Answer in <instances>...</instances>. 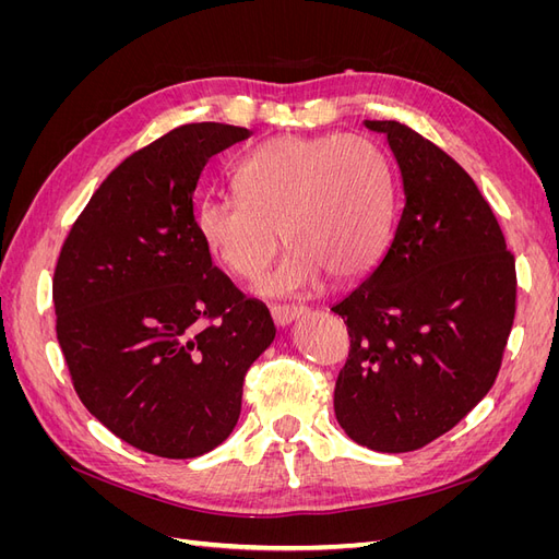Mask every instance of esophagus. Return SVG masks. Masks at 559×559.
I'll list each match as a JSON object with an SVG mask.
<instances>
[{"mask_svg": "<svg viewBox=\"0 0 559 559\" xmlns=\"http://www.w3.org/2000/svg\"><path fill=\"white\" fill-rule=\"evenodd\" d=\"M270 314H273V321L277 326H289L294 319L306 314V308L302 306H273L270 308Z\"/></svg>", "mask_w": 559, "mask_h": 559, "instance_id": "esophagus-1", "label": "esophagus"}]
</instances>
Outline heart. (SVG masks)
Listing matches in <instances>:
<instances>
[{"mask_svg": "<svg viewBox=\"0 0 559 559\" xmlns=\"http://www.w3.org/2000/svg\"><path fill=\"white\" fill-rule=\"evenodd\" d=\"M238 195H205L195 207L202 245L235 277L257 280L267 298L317 292L326 275H366L386 249L394 226V177L382 151L354 134H280L235 165Z\"/></svg>", "mask_w": 559, "mask_h": 559, "instance_id": "heart-1", "label": "heart"}]
</instances>
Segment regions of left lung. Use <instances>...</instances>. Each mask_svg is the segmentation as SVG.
Segmentation results:
<instances>
[{"mask_svg": "<svg viewBox=\"0 0 559 559\" xmlns=\"http://www.w3.org/2000/svg\"><path fill=\"white\" fill-rule=\"evenodd\" d=\"M364 126L392 148L403 210L378 265L331 308L352 337L333 408L354 443L411 452L492 389L515 317V259L460 163L408 126Z\"/></svg>", "mask_w": 559, "mask_h": 559, "instance_id": "8db88e82", "label": "left lung"}]
</instances>
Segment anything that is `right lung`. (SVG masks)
Returning <instances> with one entry per match:
<instances>
[{
	"label": "right lung",
	"mask_w": 559,
	"mask_h": 559,
	"mask_svg": "<svg viewBox=\"0 0 559 559\" xmlns=\"http://www.w3.org/2000/svg\"><path fill=\"white\" fill-rule=\"evenodd\" d=\"M247 128L189 123L93 193L53 277L58 343L81 403L132 448L191 460L238 425L249 366L275 341L263 302L212 265L193 198Z\"/></svg>",
	"instance_id": "add662e5"
}]
</instances>
